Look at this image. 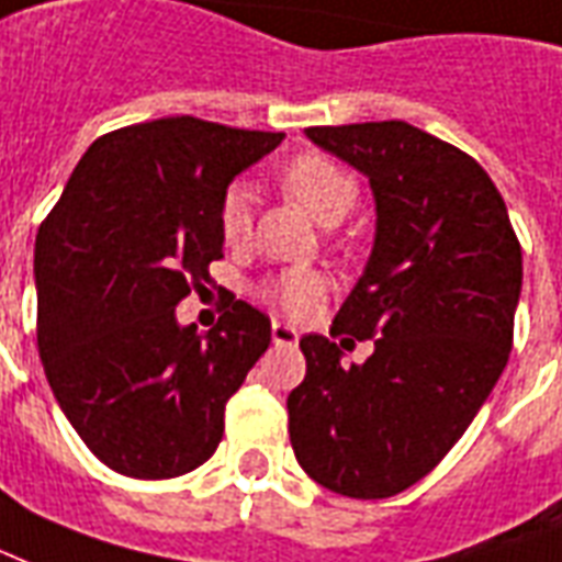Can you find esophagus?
I'll use <instances>...</instances> for the list:
<instances>
[{"instance_id": "obj_1", "label": "esophagus", "mask_w": 562, "mask_h": 562, "mask_svg": "<svg viewBox=\"0 0 562 562\" xmlns=\"http://www.w3.org/2000/svg\"><path fill=\"white\" fill-rule=\"evenodd\" d=\"M270 339H273V345H297L301 334L294 330L292 324L273 322V324H270Z\"/></svg>"}]
</instances>
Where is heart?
Returning <instances> with one entry per match:
<instances>
[{"label":"heart","mask_w":562,"mask_h":562,"mask_svg":"<svg viewBox=\"0 0 562 562\" xmlns=\"http://www.w3.org/2000/svg\"><path fill=\"white\" fill-rule=\"evenodd\" d=\"M280 184L324 226L342 220L357 199V181L327 154H303V157L292 160L282 169ZM217 223L220 235L228 247H240L249 238L252 193H249L247 184H232L223 193ZM327 289H330V280L322 270L285 268L261 282L256 294H259L261 303H268L277 313L289 315V318H306L324 301Z\"/></svg>","instance_id":"heart-1"}]
</instances>
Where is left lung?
Listing matches in <instances>:
<instances>
[{"label":"left lung","mask_w":562,"mask_h":562,"mask_svg":"<svg viewBox=\"0 0 562 562\" xmlns=\"http://www.w3.org/2000/svg\"><path fill=\"white\" fill-rule=\"evenodd\" d=\"M306 136L363 172L375 196L372 256L330 327L375 339V351L342 369L334 339L303 336L289 435L318 485L381 501L423 480L497 384L513 351L521 244L488 172L456 145L408 122Z\"/></svg>","instance_id":"obj_1"}]
</instances>
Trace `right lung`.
<instances>
[{"instance_id":"1","label":"right lung","mask_w":562,"mask_h":562,"mask_svg":"<svg viewBox=\"0 0 562 562\" xmlns=\"http://www.w3.org/2000/svg\"><path fill=\"white\" fill-rule=\"evenodd\" d=\"M282 143L172 115L89 145L35 238L37 351L53 396L98 459L136 480L196 471L270 345V318L235 301L199 334L176 306L223 259L232 178Z\"/></svg>"}]
</instances>
